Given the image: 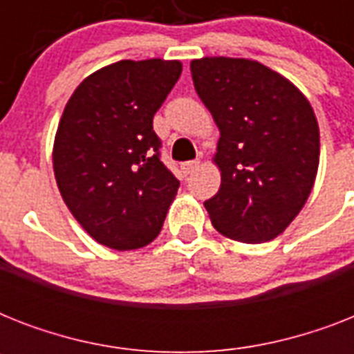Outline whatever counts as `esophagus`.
I'll return each instance as SVG.
<instances>
[{
    "label": "esophagus",
    "instance_id": "obj_1",
    "mask_svg": "<svg viewBox=\"0 0 354 354\" xmlns=\"http://www.w3.org/2000/svg\"><path fill=\"white\" fill-rule=\"evenodd\" d=\"M200 165V161L198 160H194V161H185V163H182V172L187 176V174H191L193 171H196Z\"/></svg>",
    "mask_w": 354,
    "mask_h": 354
}]
</instances>
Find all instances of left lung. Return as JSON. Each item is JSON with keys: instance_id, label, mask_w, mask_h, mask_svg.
Instances as JSON below:
<instances>
[{"instance_id": "1", "label": "left lung", "mask_w": 354, "mask_h": 354, "mask_svg": "<svg viewBox=\"0 0 354 354\" xmlns=\"http://www.w3.org/2000/svg\"><path fill=\"white\" fill-rule=\"evenodd\" d=\"M194 90L221 139L218 193L204 202L218 233L248 244L272 241L299 215L314 187L319 128L307 97L257 60L191 62Z\"/></svg>"}]
</instances>
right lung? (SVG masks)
Returning <instances> with one entry per match:
<instances>
[{"instance_id": "add662e5", "label": "right lung", "mask_w": 354, "mask_h": 354, "mask_svg": "<svg viewBox=\"0 0 354 354\" xmlns=\"http://www.w3.org/2000/svg\"><path fill=\"white\" fill-rule=\"evenodd\" d=\"M180 75V60H121L86 77L64 108L53 145L57 185L102 246L138 250L160 235L180 182L160 161L152 119Z\"/></svg>"}]
</instances>
